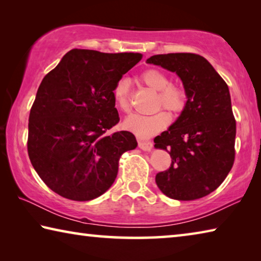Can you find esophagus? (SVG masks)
Here are the masks:
<instances>
[{
	"instance_id": "esophagus-1",
	"label": "esophagus",
	"mask_w": 261,
	"mask_h": 261,
	"mask_svg": "<svg viewBox=\"0 0 261 261\" xmlns=\"http://www.w3.org/2000/svg\"><path fill=\"white\" fill-rule=\"evenodd\" d=\"M138 145L143 151H151L153 147L152 141H148V140H138Z\"/></svg>"
}]
</instances>
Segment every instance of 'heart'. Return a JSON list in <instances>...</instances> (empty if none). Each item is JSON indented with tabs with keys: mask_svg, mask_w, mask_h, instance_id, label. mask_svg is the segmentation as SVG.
<instances>
[{
	"mask_svg": "<svg viewBox=\"0 0 261 261\" xmlns=\"http://www.w3.org/2000/svg\"><path fill=\"white\" fill-rule=\"evenodd\" d=\"M141 81L152 90L159 92L156 100L158 108L163 107L173 115H178L183 112L188 102L187 91L182 86L170 84V79L165 72L158 69H148L141 73ZM113 96L118 109H121L122 112H129V81L126 78H122L116 83ZM169 122V115L163 110H159L151 115H130L125 118L123 126L139 138H148L165 130Z\"/></svg>",
	"mask_w": 261,
	"mask_h": 261,
	"instance_id": "b5f03b06",
	"label": "heart"
}]
</instances>
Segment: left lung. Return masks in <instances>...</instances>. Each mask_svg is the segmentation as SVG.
Returning <instances> with one entry per match:
<instances>
[{
    "label": "left lung",
    "mask_w": 261,
    "mask_h": 261,
    "mask_svg": "<svg viewBox=\"0 0 261 261\" xmlns=\"http://www.w3.org/2000/svg\"><path fill=\"white\" fill-rule=\"evenodd\" d=\"M146 63L177 73L188 94L177 120L154 139V147L171 158L169 169L156 174V185L171 199H199L220 187L235 160L228 85L205 57L192 53L154 55Z\"/></svg>",
    "instance_id": "obj_1"
}]
</instances>
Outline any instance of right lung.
<instances>
[{"label":"right lung","mask_w":261,"mask_h":261,"mask_svg":"<svg viewBox=\"0 0 261 261\" xmlns=\"http://www.w3.org/2000/svg\"><path fill=\"white\" fill-rule=\"evenodd\" d=\"M141 57L72 49L42 79L30 112L28 152L57 194L76 201L98 198L116 178L122 154L137 147L129 131L106 132L120 121L114 87Z\"/></svg>","instance_id":"obj_1"}]
</instances>
